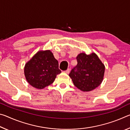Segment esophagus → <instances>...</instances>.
Returning a JSON list of instances; mask_svg holds the SVG:
<instances>
[{"instance_id": "obj_1", "label": "esophagus", "mask_w": 130, "mask_h": 130, "mask_svg": "<svg viewBox=\"0 0 130 130\" xmlns=\"http://www.w3.org/2000/svg\"><path fill=\"white\" fill-rule=\"evenodd\" d=\"M65 73H67V74H69V72H70V69H68L67 70H65V71H64Z\"/></svg>"}]
</instances>
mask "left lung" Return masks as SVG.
Here are the masks:
<instances>
[{
  "label": "left lung",
  "instance_id": "left-lung-1",
  "mask_svg": "<svg viewBox=\"0 0 130 130\" xmlns=\"http://www.w3.org/2000/svg\"><path fill=\"white\" fill-rule=\"evenodd\" d=\"M77 65L69 76L74 85L83 92H89L102 84L105 66L94 53L87 54L81 53L77 56Z\"/></svg>",
  "mask_w": 130,
  "mask_h": 130
}]
</instances>
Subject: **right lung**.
<instances>
[{"label":"right lung","mask_w":130,"mask_h":130,"mask_svg":"<svg viewBox=\"0 0 130 130\" xmlns=\"http://www.w3.org/2000/svg\"><path fill=\"white\" fill-rule=\"evenodd\" d=\"M61 73L58 61L50 50L37 52L24 68L26 80L32 87L38 89L52 84L57 74Z\"/></svg>","instance_id":"add662e5"}]
</instances>
